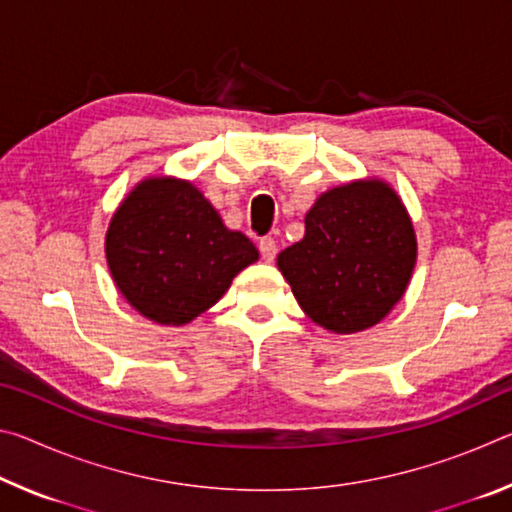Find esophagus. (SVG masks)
<instances>
[{"instance_id":"esophagus-1","label":"esophagus","mask_w":512,"mask_h":512,"mask_svg":"<svg viewBox=\"0 0 512 512\" xmlns=\"http://www.w3.org/2000/svg\"><path fill=\"white\" fill-rule=\"evenodd\" d=\"M259 253H262L264 262H273L275 255H277V244L273 237H262L259 239Z\"/></svg>"}]
</instances>
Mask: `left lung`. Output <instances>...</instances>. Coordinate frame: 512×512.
Returning a JSON list of instances; mask_svg holds the SVG:
<instances>
[{
  "label": "left lung",
  "instance_id": "obj_1",
  "mask_svg": "<svg viewBox=\"0 0 512 512\" xmlns=\"http://www.w3.org/2000/svg\"><path fill=\"white\" fill-rule=\"evenodd\" d=\"M418 244L400 196L384 180H354L320 194L305 237L277 255L302 311L336 334L386 318L409 287Z\"/></svg>",
  "mask_w": 512,
  "mask_h": 512
}]
</instances>
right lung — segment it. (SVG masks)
I'll return each mask as SVG.
<instances>
[{
    "label": "right lung",
    "mask_w": 512,
    "mask_h": 512,
    "mask_svg": "<svg viewBox=\"0 0 512 512\" xmlns=\"http://www.w3.org/2000/svg\"><path fill=\"white\" fill-rule=\"evenodd\" d=\"M257 257L253 241L225 228L210 201L178 178L142 180L106 232L108 268L121 296L160 325L201 316Z\"/></svg>",
    "instance_id": "obj_1"
}]
</instances>
